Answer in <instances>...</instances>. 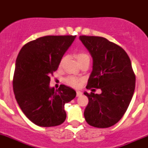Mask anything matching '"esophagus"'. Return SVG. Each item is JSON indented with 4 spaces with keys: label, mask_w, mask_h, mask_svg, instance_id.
Returning a JSON list of instances; mask_svg holds the SVG:
<instances>
[{
    "label": "esophagus",
    "mask_w": 148,
    "mask_h": 148,
    "mask_svg": "<svg viewBox=\"0 0 148 148\" xmlns=\"http://www.w3.org/2000/svg\"><path fill=\"white\" fill-rule=\"evenodd\" d=\"M82 95V92L80 91H76V96L77 97H81Z\"/></svg>",
    "instance_id": "esophagus-1"
}]
</instances>
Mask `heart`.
<instances>
[{
    "label": "heart",
    "mask_w": 148,
    "mask_h": 148,
    "mask_svg": "<svg viewBox=\"0 0 148 148\" xmlns=\"http://www.w3.org/2000/svg\"><path fill=\"white\" fill-rule=\"evenodd\" d=\"M86 57H88V56L87 55L86 53H84V52H81L79 54H78L77 55V58H78V62L80 60H83L84 58H86ZM64 60V59H63ZM63 60H62V62H63ZM65 83L67 84V85L70 86L72 87H74V88H77L80 86V83H81V80L78 79V78H75V77L73 76H70L67 77L65 79Z\"/></svg>",
    "instance_id": "heart-1"
}]
</instances>
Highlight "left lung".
<instances>
[{"mask_svg": "<svg viewBox=\"0 0 148 148\" xmlns=\"http://www.w3.org/2000/svg\"><path fill=\"white\" fill-rule=\"evenodd\" d=\"M79 39L93 59L87 88H100V94H84L88 98L84 117L90 126L108 128L121 119L133 97L135 75L126 52L121 46L98 36Z\"/></svg>", "mask_w": 148, "mask_h": 148, "instance_id": "obj_1", "label": "left lung"}]
</instances>
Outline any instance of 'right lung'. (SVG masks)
I'll return each mask as SVG.
<instances>
[{
    "instance_id": "right-lung-1",
    "label": "right lung",
    "mask_w": 148,
    "mask_h": 148,
    "mask_svg": "<svg viewBox=\"0 0 148 148\" xmlns=\"http://www.w3.org/2000/svg\"><path fill=\"white\" fill-rule=\"evenodd\" d=\"M76 36H47L26 43L15 64L13 89L21 110L29 121L42 127L62 124L66 119L64 104L76 96L70 87L51 88L50 75Z\"/></svg>"
}]
</instances>
